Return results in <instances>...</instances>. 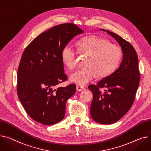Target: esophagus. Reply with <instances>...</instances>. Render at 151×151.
Segmentation results:
<instances>
[{"label": "esophagus", "instance_id": "34e87169", "mask_svg": "<svg viewBox=\"0 0 151 151\" xmlns=\"http://www.w3.org/2000/svg\"><path fill=\"white\" fill-rule=\"evenodd\" d=\"M84 89H85V88L84 87H83V86H79V85H77L76 86V90H77L78 92H81V91H82V90H83Z\"/></svg>", "mask_w": 151, "mask_h": 151}]
</instances>
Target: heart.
Listing matches in <instances>:
<instances>
[{
    "mask_svg": "<svg viewBox=\"0 0 151 151\" xmlns=\"http://www.w3.org/2000/svg\"><path fill=\"white\" fill-rule=\"evenodd\" d=\"M76 46L79 54L87 55L85 60L86 66L73 72L70 76V79L81 86L91 81L96 74L100 78L111 74L122 57L121 48L98 36L91 35L83 37L77 42ZM76 56L77 52L69 45L64 46L61 51L62 61L70 69L75 67Z\"/></svg>",
    "mask_w": 151,
    "mask_h": 151,
    "instance_id": "b5f03b06",
    "label": "heart"
}]
</instances>
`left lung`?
<instances>
[{
    "label": "left lung",
    "instance_id": "left-lung-1",
    "mask_svg": "<svg viewBox=\"0 0 151 151\" xmlns=\"http://www.w3.org/2000/svg\"><path fill=\"white\" fill-rule=\"evenodd\" d=\"M112 36L122 48L123 58L118 68L103 78L96 85H90L93 93L90 115L96 123L113 124L121 119L131 107L139 81L138 58L133 46L119 35L100 29ZM105 88L104 92L99 89Z\"/></svg>",
    "mask_w": 151,
    "mask_h": 151
}]
</instances>
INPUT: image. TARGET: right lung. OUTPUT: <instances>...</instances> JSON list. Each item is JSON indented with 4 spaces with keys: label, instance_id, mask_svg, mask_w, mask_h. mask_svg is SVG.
I'll return each instance as SVG.
<instances>
[{
    "label": "right lung",
    "instance_id": "right-lung-1",
    "mask_svg": "<svg viewBox=\"0 0 151 151\" xmlns=\"http://www.w3.org/2000/svg\"><path fill=\"white\" fill-rule=\"evenodd\" d=\"M84 31L73 24L53 27L40 34L25 49L17 71V92L27 114L35 121L50 126L63 120L67 99L76 85L55 88L67 79L61 51Z\"/></svg>",
    "mask_w": 151,
    "mask_h": 151
}]
</instances>
